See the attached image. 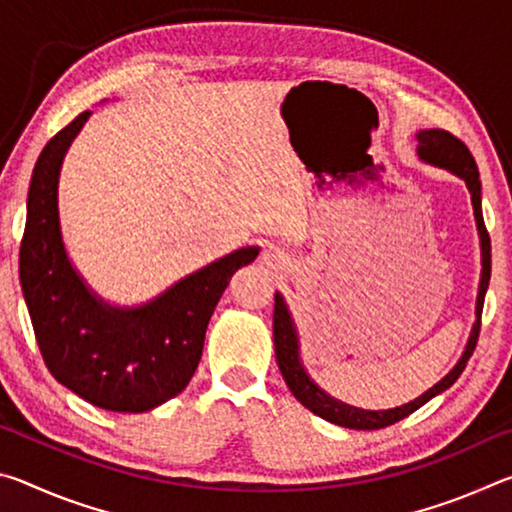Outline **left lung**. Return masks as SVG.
<instances>
[{
  "label": "left lung",
  "mask_w": 512,
  "mask_h": 512,
  "mask_svg": "<svg viewBox=\"0 0 512 512\" xmlns=\"http://www.w3.org/2000/svg\"><path fill=\"white\" fill-rule=\"evenodd\" d=\"M415 140H418V158L424 164H431V167L454 173V176L463 180L467 192L472 196L476 230H479V241H481V280H479V293H476V309H474L476 320L472 325L470 339L465 343L461 359L456 361V366L449 370L438 384H433L429 391H424L420 397H415V400L406 402L402 406H395V409L368 411V409H359V406H350L341 400H336V397L325 393L323 388L309 377V372L305 370V366H302V359H300V336H298L296 323H293L289 305L282 293L275 291L273 341H275V359H277V366H280L282 377L287 381L289 391L296 395V400L302 406H307L311 413L320 415V418L327 422L339 424V427L384 429L388 424L404 420L406 415L418 411L422 404H427L431 400V397L447 391V388L461 377V372L465 370V363L472 357L476 341H479L483 300L490 284V237H488V230H485L483 212H481L479 169H476V162L472 158V153L467 151V146L461 140H456L452 133L440 131V128H427V131L415 133Z\"/></svg>",
  "instance_id": "left-lung-1"
}]
</instances>
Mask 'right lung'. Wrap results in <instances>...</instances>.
<instances>
[{
  "label": "right lung",
  "instance_id": "add662e5",
  "mask_svg": "<svg viewBox=\"0 0 512 512\" xmlns=\"http://www.w3.org/2000/svg\"><path fill=\"white\" fill-rule=\"evenodd\" d=\"M90 115L81 112L51 137L33 167L20 284L51 375L99 409L144 413L176 397L194 377L216 302L259 248L214 259L142 305L103 300L69 259L58 214L60 169Z\"/></svg>",
  "mask_w": 512,
  "mask_h": 512
}]
</instances>
